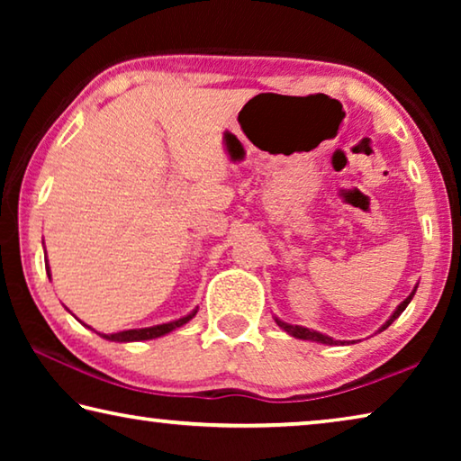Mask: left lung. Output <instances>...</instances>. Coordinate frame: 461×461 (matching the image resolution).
Wrapping results in <instances>:
<instances>
[{"label":"left lung","instance_id":"1","mask_svg":"<svg viewBox=\"0 0 461 461\" xmlns=\"http://www.w3.org/2000/svg\"><path fill=\"white\" fill-rule=\"evenodd\" d=\"M399 309H401V307H399ZM396 315H399V311H396V313L393 315V319H394ZM393 319H390V321H393ZM390 321H388V325H390ZM293 333H294V331H293ZM294 335H296V333H294ZM317 338H319V341H323V339H327V338H323V335H317Z\"/></svg>","mask_w":461,"mask_h":461}]
</instances>
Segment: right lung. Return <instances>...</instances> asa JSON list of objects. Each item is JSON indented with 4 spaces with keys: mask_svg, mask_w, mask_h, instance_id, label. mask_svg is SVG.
Instances as JSON below:
<instances>
[{
    "mask_svg": "<svg viewBox=\"0 0 461 461\" xmlns=\"http://www.w3.org/2000/svg\"><path fill=\"white\" fill-rule=\"evenodd\" d=\"M191 319V317H186ZM185 321V319H183ZM181 323H175L176 327L183 325ZM175 325H167V327H152V330H131V331H123V333H115V335H104V338H112V339H118V341H144V339H154V338H160V335H165L167 331L175 330Z\"/></svg>",
    "mask_w": 461,
    "mask_h": 461,
    "instance_id": "right-lung-1",
    "label": "right lung"
}]
</instances>
